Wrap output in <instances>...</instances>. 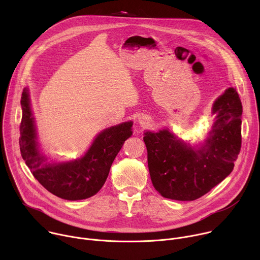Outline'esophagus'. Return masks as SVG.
Here are the masks:
<instances>
[{"instance_id": "34e87169", "label": "esophagus", "mask_w": 260, "mask_h": 260, "mask_svg": "<svg viewBox=\"0 0 260 260\" xmlns=\"http://www.w3.org/2000/svg\"><path fill=\"white\" fill-rule=\"evenodd\" d=\"M139 122H140V124L142 125V126H145V125H148L149 124V118H147V117H140V119H139Z\"/></svg>"}]
</instances>
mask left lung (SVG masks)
Wrapping results in <instances>:
<instances>
[{"label": "left lung", "mask_w": 260, "mask_h": 260, "mask_svg": "<svg viewBox=\"0 0 260 260\" xmlns=\"http://www.w3.org/2000/svg\"><path fill=\"white\" fill-rule=\"evenodd\" d=\"M217 114L210 137L192 149L168 129L146 132L144 142L154 188L176 201H194L208 193L234 170L242 145L243 107L236 88H229L213 106Z\"/></svg>", "instance_id": "obj_1"}]
</instances>
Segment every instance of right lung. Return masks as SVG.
Masks as SVG:
<instances>
[{
	"mask_svg": "<svg viewBox=\"0 0 260 260\" xmlns=\"http://www.w3.org/2000/svg\"><path fill=\"white\" fill-rule=\"evenodd\" d=\"M20 103V153L32 176L45 189L63 200L78 201L94 196L103 187L123 143L133 135V122H123L103 131L82 158L58 165L48 164L37 147L26 89H23Z\"/></svg>",
	"mask_w": 260,
	"mask_h": 260,
	"instance_id": "1",
	"label": "right lung"
}]
</instances>
